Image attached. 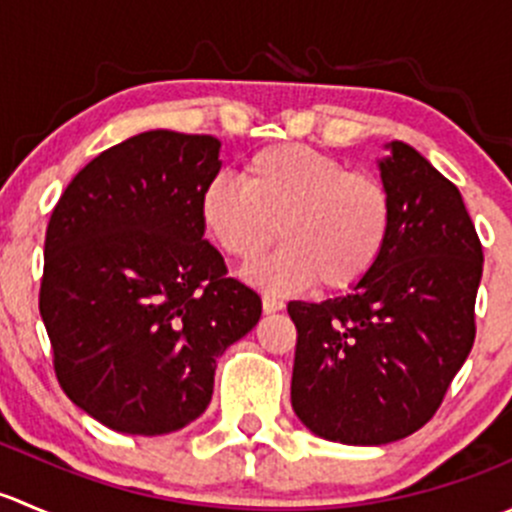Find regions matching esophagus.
I'll return each mask as SVG.
<instances>
[{
	"label": "esophagus",
	"instance_id": "34e87169",
	"mask_svg": "<svg viewBox=\"0 0 512 512\" xmlns=\"http://www.w3.org/2000/svg\"><path fill=\"white\" fill-rule=\"evenodd\" d=\"M282 307H285V302H282L280 297H272V294H265V297H262V309H265L267 314L280 312Z\"/></svg>",
	"mask_w": 512,
	"mask_h": 512
}]
</instances>
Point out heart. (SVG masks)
Instances as JSON below:
<instances>
[{
	"mask_svg": "<svg viewBox=\"0 0 512 512\" xmlns=\"http://www.w3.org/2000/svg\"><path fill=\"white\" fill-rule=\"evenodd\" d=\"M205 232L240 265L257 260L277 235L285 247L252 270L272 292L312 282L344 292L366 280L389 245L394 205L376 175L344 160L275 143L242 163V180L218 175L200 193Z\"/></svg>",
	"mask_w": 512,
	"mask_h": 512,
	"instance_id": "heart-1",
	"label": "heart"
}]
</instances>
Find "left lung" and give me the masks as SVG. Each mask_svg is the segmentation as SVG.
Listing matches in <instances>:
<instances>
[{"label":"left lung","mask_w":512,"mask_h":512,"mask_svg":"<svg viewBox=\"0 0 512 512\" xmlns=\"http://www.w3.org/2000/svg\"><path fill=\"white\" fill-rule=\"evenodd\" d=\"M381 180L394 223L374 272L344 297L287 304L297 327L294 414L352 446L426 426L476 342L483 247L461 193L401 141Z\"/></svg>","instance_id":"obj_1"}]
</instances>
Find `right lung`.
Segmentation results:
<instances>
[{"instance_id":"obj_1","label":"right lung","mask_w":512,"mask_h":512,"mask_svg":"<svg viewBox=\"0 0 512 512\" xmlns=\"http://www.w3.org/2000/svg\"><path fill=\"white\" fill-rule=\"evenodd\" d=\"M220 141L148 131L98 153L51 210L39 312L64 394L103 426L160 436L213 399L215 361L262 314L203 240Z\"/></svg>"}]
</instances>
